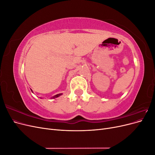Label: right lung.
Wrapping results in <instances>:
<instances>
[{"instance_id":"add662e5","label":"right lung","mask_w":155,"mask_h":155,"mask_svg":"<svg viewBox=\"0 0 155 155\" xmlns=\"http://www.w3.org/2000/svg\"><path fill=\"white\" fill-rule=\"evenodd\" d=\"M31 92H32V91H31ZM61 95H62V94H56V95H55V96H54L52 97L51 98H55V97H59V96H60Z\"/></svg>"}]
</instances>
